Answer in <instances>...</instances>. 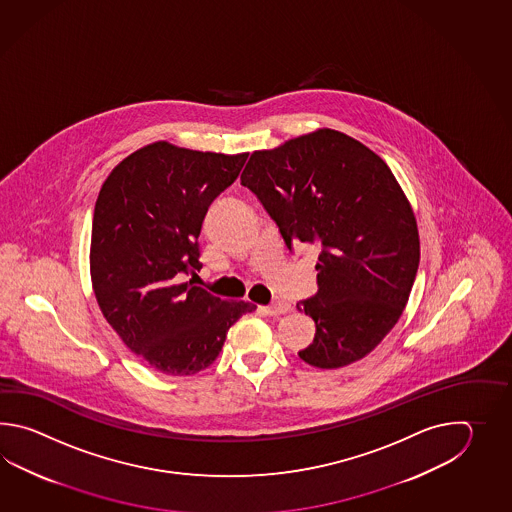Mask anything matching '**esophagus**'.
<instances>
[{"mask_svg": "<svg viewBox=\"0 0 512 512\" xmlns=\"http://www.w3.org/2000/svg\"><path fill=\"white\" fill-rule=\"evenodd\" d=\"M260 311L267 316H282L291 311V305L276 302V304L267 305V307H260Z\"/></svg>", "mask_w": 512, "mask_h": 512, "instance_id": "esophagus-1", "label": "esophagus"}]
</instances>
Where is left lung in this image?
<instances>
[{
  "label": "left lung",
  "mask_w": 512,
  "mask_h": 512,
  "mask_svg": "<svg viewBox=\"0 0 512 512\" xmlns=\"http://www.w3.org/2000/svg\"><path fill=\"white\" fill-rule=\"evenodd\" d=\"M241 185L289 249H320L318 293L296 304L315 320V340L298 357L320 370L366 357L403 315L421 256L414 210L388 164L346 133L320 128L252 152Z\"/></svg>",
  "instance_id": "left-lung-1"
}]
</instances>
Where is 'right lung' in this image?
Listing matches in <instances>:
<instances>
[{"mask_svg":"<svg viewBox=\"0 0 512 512\" xmlns=\"http://www.w3.org/2000/svg\"><path fill=\"white\" fill-rule=\"evenodd\" d=\"M247 155L152 142L122 159L98 192L89 249L98 307L122 342L164 375L208 368L230 326L256 309L183 282L201 269L197 238L210 203L236 181Z\"/></svg>","mask_w":512,"mask_h":512,"instance_id":"obj_1","label":"right lung"}]
</instances>
